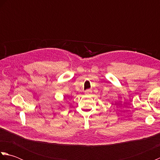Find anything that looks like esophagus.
<instances>
[{"mask_svg": "<svg viewBox=\"0 0 160 160\" xmlns=\"http://www.w3.org/2000/svg\"><path fill=\"white\" fill-rule=\"evenodd\" d=\"M91 92V89H87V90H86L85 91H84V93H85V94H89Z\"/></svg>", "mask_w": 160, "mask_h": 160, "instance_id": "34e87169", "label": "esophagus"}]
</instances>
